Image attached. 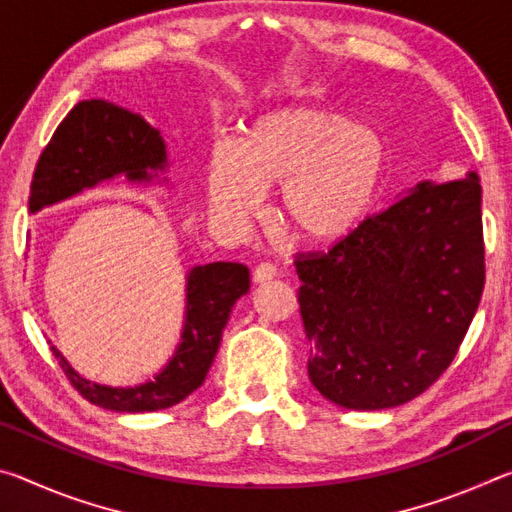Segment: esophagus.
<instances>
[{
    "label": "esophagus",
    "instance_id": "obj_1",
    "mask_svg": "<svg viewBox=\"0 0 512 512\" xmlns=\"http://www.w3.org/2000/svg\"><path fill=\"white\" fill-rule=\"evenodd\" d=\"M280 275V271H277V268L273 266V264H268V262H264V264H259L255 271H253V280L257 282V284H264V282H268V280H273V277H277Z\"/></svg>",
    "mask_w": 512,
    "mask_h": 512
}]
</instances>
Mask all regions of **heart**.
<instances>
[{"label": "heart", "mask_w": 512, "mask_h": 512, "mask_svg": "<svg viewBox=\"0 0 512 512\" xmlns=\"http://www.w3.org/2000/svg\"><path fill=\"white\" fill-rule=\"evenodd\" d=\"M388 171L384 137L329 110L284 108L259 117L241 146L210 158V201L228 223L262 205L264 187H284V219L309 241H334L375 205Z\"/></svg>", "instance_id": "obj_1"}]
</instances>
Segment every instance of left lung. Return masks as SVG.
I'll return each mask as SVG.
<instances>
[{
    "instance_id": "8db88e82",
    "label": "left lung",
    "mask_w": 512,
    "mask_h": 512,
    "mask_svg": "<svg viewBox=\"0 0 512 512\" xmlns=\"http://www.w3.org/2000/svg\"><path fill=\"white\" fill-rule=\"evenodd\" d=\"M483 255L476 173L422 183L325 253H298L307 370L318 393L375 411L427 391L479 307Z\"/></svg>"
}]
</instances>
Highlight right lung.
Instances as JSON below:
<instances>
[{
  "mask_svg": "<svg viewBox=\"0 0 512 512\" xmlns=\"http://www.w3.org/2000/svg\"><path fill=\"white\" fill-rule=\"evenodd\" d=\"M164 142L153 126L115 103L79 101L60 121L42 151L31 180L29 210L83 192L126 173L146 180L151 169L164 167ZM250 273L244 264L214 262L194 268L187 280V320L176 357L158 377L135 388H110L83 379L67 366L56 348L54 357L76 391L101 409L142 413L169 409L203 384L219 350L223 327L235 302L248 293Z\"/></svg>",
  "mask_w": 512,
  "mask_h": 512,
  "instance_id": "obj_1",
  "label": "right lung"
}]
</instances>
